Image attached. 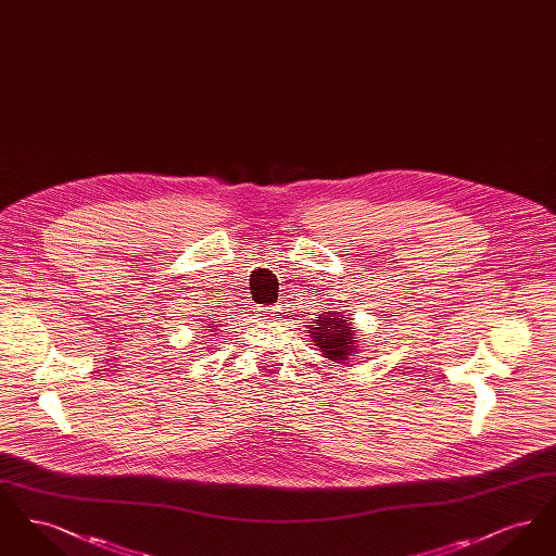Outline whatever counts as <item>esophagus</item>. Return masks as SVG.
Returning a JSON list of instances; mask_svg holds the SVG:
<instances>
[{"mask_svg":"<svg viewBox=\"0 0 556 556\" xmlns=\"http://www.w3.org/2000/svg\"><path fill=\"white\" fill-rule=\"evenodd\" d=\"M258 317L263 318L265 323L277 320V318L281 317V308H279V306H273V308H261V311H258Z\"/></svg>","mask_w":556,"mask_h":556,"instance_id":"esophagus-1","label":"esophagus"}]
</instances>
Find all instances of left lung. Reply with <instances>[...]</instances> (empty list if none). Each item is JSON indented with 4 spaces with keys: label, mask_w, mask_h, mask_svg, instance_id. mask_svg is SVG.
<instances>
[{
    "label": "left lung",
    "mask_w": 556,
    "mask_h": 556,
    "mask_svg": "<svg viewBox=\"0 0 556 556\" xmlns=\"http://www.w3.org/2000/svg\"><path fill=\"white\" fill-rule=\"evenodd\" d=\"M340 313L336 315H323L317 317V325H311V333H313V342L317 345L318 350L325 354V358H331V361H344L348 358L350 352L356 350V338L352 333L354 327H350L345 323V317H338Z\"/></svg>",
    "instance_id": "left-lung-1"
}]
</instances>
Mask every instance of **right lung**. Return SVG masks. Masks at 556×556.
I'll return each mask as SVG.
<instances>
[{"instance_id": "right-lung-1", "label": "right lung", "mask_w": 556, "mask_h": 556, "mask_svg": "<svg viewBox=\"0 0 556 556\" xmlns=\"http://www.w3.org/2000/svg\"><path fill=\"white\" fill-rule=\"evenodd\" d=\"M212 327H214V325H212Z\"/></svg>"}]
</instances>
